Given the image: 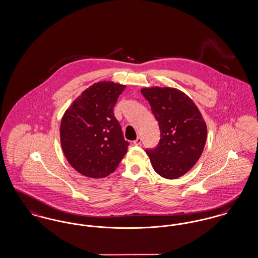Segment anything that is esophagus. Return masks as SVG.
Here are the masks:
<instances>
[{
  "instance_id": "obj_1",
  "label": "esophagus",
  "mask_w": 258,
  "mask_h": 258,
  "mask_svg": "<svg viewBox=\"0 0 258 258\" xmlns=\"http://www.w3.org/2000/svg\"><path fill=\"white\" fill-rule=\"evenodd\" d=\"M133 144H134V146H140L141 144H142V139L139 137V138H137L135 141L133 142Z\"/></svg>"
}]
</instances>
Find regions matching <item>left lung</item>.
Here are the masks:
<instances>
[{"label": "left lung", "instance_id": "1", "mask_svg": "<svg viewBox=\"0 0 258 258\" xmlns=\"http://www.w3.org/2000/svg\"><path fill=\"white\" fill-rule=\"evenodd\" d=\"M151 111L159 124L160 141L146 149L154 171L174 179L183 176L199 160L207 140V125L194 102L171 87L143 88Z\"/></svg>", "mask_w": 258, "mask_h": 258}]
</instances>
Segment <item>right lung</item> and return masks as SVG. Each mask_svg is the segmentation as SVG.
Returning a JSON list of instances; mask_svg holds the SVG:
<instances>
[{
    "mask_svg": "<svg viewBox=\"0 0 258 258\" xmlns=\"http://www.w3.org/2000/svg\"><path fill=\"white\" fill-rule=\"evenodd\" d=\"M126 85L96 82L70 106L61 120L60 141L70 165L82 176L100 178L117 168L127 152L113 107Z\"/></svg>",
    "mask_w": 258,
    "mask_h": 258,
    "instance_id": "right-lung-1",
    "label": "right lung"
}]
</instances>
